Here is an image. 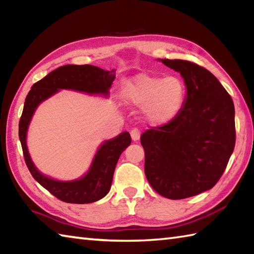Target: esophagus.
<instances>
[{"mask_svg": "<svg viewBox=\"0 0 254 254\" xmlns=\"http://www.w3.org/2000/svg\"><path fill=\"white\" fill-rule=\"evenodd\" d=\"M130 134H131V137H132V139H133L134 142H137L138 139H139V136H141V132H139V130H138L137 127L132 128Z\"/></svg>", "mask_w": 254, "mask_h": 254, "instance_id": "1", "label": "esophagus"}]
</instances>
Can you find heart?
<instances>
[{
    "mask_svg": "<svg viewBox=\"0 0 254 254\" xmlns=\"http://www.w3.org/2000/svg\"><path fill=\"white\" fill-rule=\"evenodd\" d=\"M124 98L134 107L143 108L146 121L161 126L171 121L182 109L186 86L177 76L139 74L124 87Z\"/></svg>",
    "mask_w": 254,
    "mask_h": 254,
    "instance_id": "b5f03b06",
    "label": "heart"
}]
</instances>
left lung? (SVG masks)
I'll return each mask as SVG.
<instances>
[{
  "label": "left lung",
  "mask_w": 254,
  "mask_h": 254,
  "mask_svg": "<svg viewBox=\"0 0 254 254\" xmlns=\"http://www.w3.org/2000/svg\"><path fill=\"white\" fill-rule=\"evenodd\" d=\"M179 72L187 98L170 122L141 136L145 175L154 190L181 199L212 189L227 167L236 144L235 106L214 75L186 60H161Z\"/></svg>",
  "instance_id": "obj_1"
}]
</instances>
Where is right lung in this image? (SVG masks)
I'll list each match as a JSON object with an SVG mask.
<instances>
[{
  "instance_id": "right-lung-1",
  "label": "right lung",
  "mask_w": 254,
  "mask_h": 254,
  "mask_svg": "<svg viewBox=\"0 0 254 254\" xmlns=\"http://www.w3.org/2000/svg\"><path fill=\"white\" fill-rule=\"evenodd\" d=\"M115 77L116 71L113 69L105 71L88 64H68L58 67L38 80L32 85L26 97L18 130L25 163L35 180L63 202L73 204L93 203L106 196L110 190L118 159L123 150L131 144V136L128 132H123L116 138L102 144L95 156L88 174L83 178L69 182L57 181L41 175L30 159L26 145V133L31 117L37 106L56 94L59 89H74L89 94L108 95V90Z\"/></svg>"
}]
</instances>
